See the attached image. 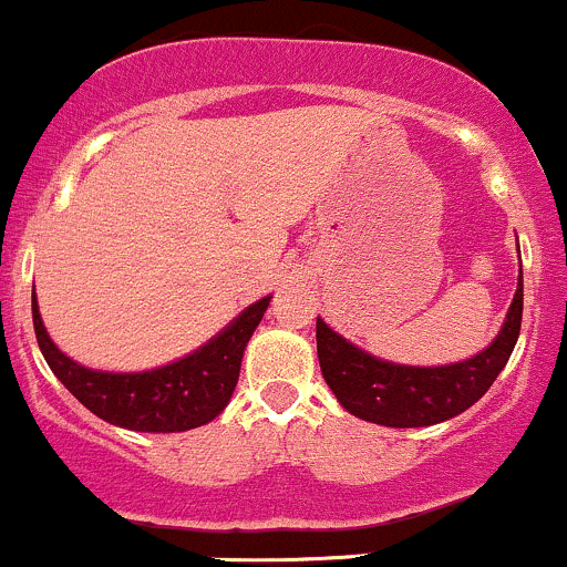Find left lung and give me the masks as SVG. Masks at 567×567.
<instances>
[{
	"mask_svg": "<svg viewBox=\"0 0 567 567\" xmlns=\"http://www.w3.org/2000/svg\"><path fill=\"white\" fill-rule=\"evenodd\" d=\"M522 328L519 288L493 344L465 363L416 369L371 358L317 317V358L328 388L347 412L388 427H425L465 412L493 388Z\"/></svg>",
	"mask_w": 567,
	"mask_h": 567,
	"instance_id": "left-lung-1",
	"label": "left lung"
}]
</instances>
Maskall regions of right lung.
<instances>
[{
  "label": "right lung",
  "mask_w": 567,
  "mask_h": 567,
  "mask_svg": "<svg viewBox=\"0 0 567 567\" xmlns=\"http://www.w3.org/2000/svg\"><path fill=\"white\" fill-rule=\"evenodd\" d=\"M269 301L271 298L266 296L247 307L226 331L188 358L142 374L91 371L66 358L42 326L34 293H31V317H34L37 344L45 354L48 365L85 409L110 425L128 427V431L179 433L207 425L226 409L239 379L241 354Z\"/></svg>",
  "instance_id": "1"
}]
</instances>
